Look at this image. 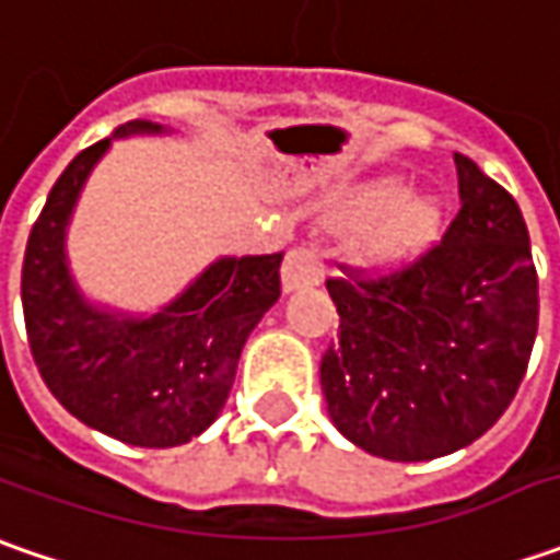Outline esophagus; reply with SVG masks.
<instances>
[{
	"label": "esophagus",
	"instance_id": "1",
	"mask_svg": "<svg viewBox=\"0 0 560 560\" xmlns=\"http://www.w3.org/2000/svg\"><path fill=\"white\" fill-rule=\"evenodd\" d=\"M324 280V258L317 246H295L283 261V290H302Z\"/></svg>",
	"mask_w": 560,
	"mask_h": 560
}]
</instances>
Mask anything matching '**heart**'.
Here are the masks:
<instances>
[{
    "instance_id": "b5f03b06",
    "label": "heart",
    "mask_w": 560,
    "mask_h": 560,
    "mask_svg": "<svg viewBox=\"0 0 560 560\" xmlns=\"http://www.w3.org/2000/svg\"><path fill=\"white\" fill-rule=\"evenodd\" d=\"M440 205L427 196L405 192L396 180L361 186L336 205V221L361 226L355 252L368 265L393 268L415 258L440 233Z\"/></svg>"
}]
</instances>
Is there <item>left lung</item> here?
<instances>
[{"mask_svg": "<svg viewBox=\"0 0 560 560\" xmlns=\"http://www.w3.org/2000/svg\"><path fill=\"white\" fill-rule=\"evenodd\" d=\"M462 208L442 240L389 270L339 265V330L320 358L336 430L389 462H430L480 440L527 374L539 280L505 186L455 152Z\"/></svg>", "mask_w": 560, "mask_h": 560, "instance_id": "8db88e82", "label": "left lung"}]
</instances>
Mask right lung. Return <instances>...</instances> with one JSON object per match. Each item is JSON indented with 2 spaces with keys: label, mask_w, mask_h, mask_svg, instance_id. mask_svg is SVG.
<instances>
[{
  "label": "right lung",
  "mask_w": 560,
  "mask_h": 560,
  "mask_svg": "<svg viewBox=\"0 0 560 560\" xmlns=\"http://www.w3.org/2000/svg\"><path fill=\"white\" fill-rule=\"evenodd\" d=\"M127 130L159 127L137 120ZM105 149L108 140L93 142L65 167L33 224L21 270L27 342L49 393L77 420L130 445L171 448L221 415L248 334L280 299L283 252L224 258L145 320L90 308L68 273L65 226Z\"/></svg>",
  "instance_id": "right-lung-1"
}]
</instances>
